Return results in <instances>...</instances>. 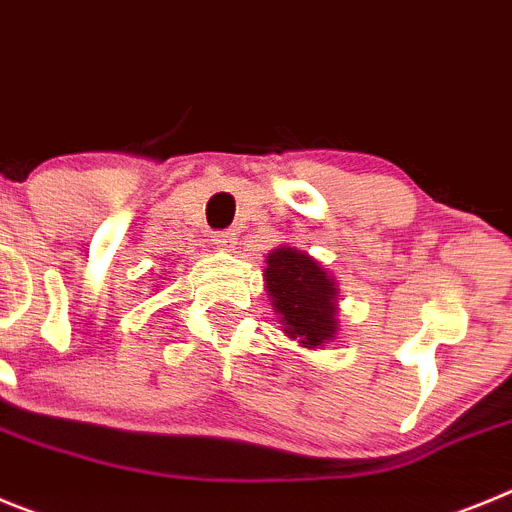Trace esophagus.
I'll use <instances>...</instances> for the list:
<instances>
[{
  "label": "esophagus",
  "instance_id": "1",
  "mask_svg": "<svg viewBox=\"0 0 512 512\" xmlns=\"http://www.w3.org/2000/svg\"><path fill=\"white\" fill-rule=\"evenodd\" d=\"M214 245H216V250L234 252V247H237V234H234V232L216 234V237H214Z\"/></svg>",
  "mask_w": 512,
  "mask_h": 512
}]
</instances>
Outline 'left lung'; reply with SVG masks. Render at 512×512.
<instances>
[{"label": "left lung", "mask_w": 512, "mask_h": 512, "mask_svg": "<svg viewBox=\"0 0 512 512\" xmlns=\"http://www.w3.org/2000/svg\"><path fill=\"white\" fill-rule=\"evenodd\" d=\"M265 290L283 334L298 347L321 349L339 331V285L306 250L280 245L265 257Z\"/></svg>", "instance_id": "obj_1"}]
</instances>
